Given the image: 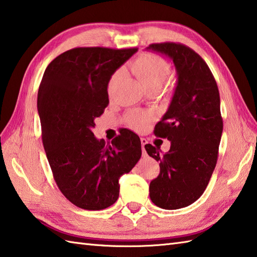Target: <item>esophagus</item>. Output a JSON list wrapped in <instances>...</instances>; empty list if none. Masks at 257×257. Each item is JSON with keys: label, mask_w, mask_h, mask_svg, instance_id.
Returning a JSON list of instances; mask_svg holds the SVG:
<instances>
[{"label": "esophagus", "mask_w": 257, "mask_h": 257, "mask_svg": "<svg viewBox=\"0 0 257 257\" xmlns=\"http://www.w3.org/2000/svg\"><path fill=\"white\" fill-rule=\"evenodd\" d=\"M140 142H142V146H143V154H144V156L146 155V150H145V145L147 144V140H146L145 138H142L140 139Z\"/></svg>", "instance_id": "esophagus-1"}]
</instances>
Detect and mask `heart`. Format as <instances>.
Listing matches in <instances>:
<instances>
[{
  "instance_id": "heart-1",
  "label": "heart",
  "mask_w": 257,
  "mask_h": 257,
  "mask_svg": "<svg viewBox=\"0 0 257 257\" xmlns=\"http://www.w3.org/2000/svg\"><path fill=\"white\" fill-rule=\"evenodd\" d=\"M130 69L134 74L142 82L146 91L149 90H159L167 80L170 73V65L162 57L154 53H145L139 55L135 61L130 64ZM121 72L113 73L108 82V92L111 93ZM149 121V115L134 111L129 113V123L134 129L140 130L146 127Z\"/></svg>"
}]
</instances>
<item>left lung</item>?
Returning <instances> with one entry per match:
<instances>
[{"label": "left lung", "instance_id": "8db88e82", "mask_svg": "<svg viewBox=\"0 0 257 257\" xmlns=\"http://www.w3.org/2000/svg\"><path fill=\"white\" fill-rule=\"evenodd\" d=\"M147 50L173 60L177 72L168 110L155 127L156 136L170 142L169 152L145 146L160 167L149 196L160 208L187 207L203 195L217 163L223 133L217 83L202 57L184 44L154 43Z\"/></svg>", "mask_w": 257, "mask_h": 257}]
</instances>
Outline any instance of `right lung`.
Masks as SVG:
<instances>
[{
  "instance_id": "add662e5",
  "label": "right lung",
  "mask_w": 257,
  "mask_h": 257,
  "mask_svg": "<svg viewBox=\"0 0 257 257\" xmlns=\"http://www.w3.org/2000/svg\"><path fill=\"white\" fill-rule=\"evenodd\" d=\"M137 49L74 48L51 61L38 92L42 143L61 193L78 207L100 210L119 197V178L142 157L137 135L124 130L111 145L92 133L109 103L108 82Z\"/></svg>"
}]
</instances>
